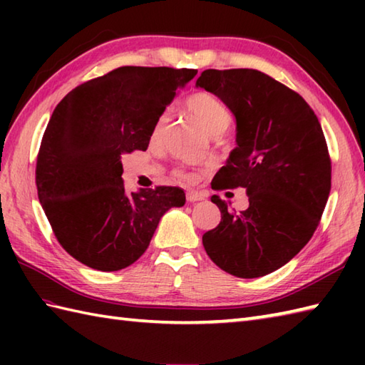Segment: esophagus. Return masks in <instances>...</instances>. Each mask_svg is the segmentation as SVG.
Segmentation results:
<instances>
[{
  "label": "esophagus",
  "instance_id": "esophagus-1",
  "mask_svg": "<svg viewBox=\"0 0 365 365\" xmlns=\"http://www.w3.org/2000/svg\"><path fill=\"white\" fill-rule=\"evenodd\" d=\"M202 199H204V196L199 195V192H192V191L187 192L188 202H197V200H202Z\"/></svg>",
  "mask_w": 365,
  "mask_h": 365
}]
</instances>
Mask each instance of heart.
<instances>
[{
    "label": "heart",
    "instance_id": "1",
    "mask_svg": "<svg viewBox=\"0 0 365 365\" xmlns=\"http://www.w3.org/2000/svg\"><path fill=\"white\" fill-rule=\"evenodd\" d=\"M187 108L190 113L195 115L199 120L200 125H202L208 133L212 135H221L229 128L232 123V113L229 108L224 105L221 100L210 94V92H196V94H191L187 98ZM170 119V113L166 110L163 111L157 120L153 122L152 127V139H158L163 131H165L168 122ZM178 177H185V173L182 170H177Z\"/></svg>",
    "mask_w": 365,
    "mask_h": 365
}]
</instances>
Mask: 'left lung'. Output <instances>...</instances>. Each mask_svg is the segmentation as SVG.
I'll return each instance as SVG.
<instances>
[{
	"label": "left lung",
	"mask_w": 365,
	"mask_h": 365,
	"mask_svg": "<svg viewBox=\"0 0 365 365\" xmlns=\"http://www.w3.org/2000/svg\"><path fill=\"white\" fill-rule=\"evenodd\" d=\"M197 86L218 96L237 119V149L213 190L245 188L250 207L227 210L202 237L216 265L237 277L273 273L312 238L331 191V158L322 125L298 92L254 68H207Z\"/></svg>",
	"instance_id": "8db88e82"
}]
</instances>
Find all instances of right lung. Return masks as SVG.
I'll list each match as a JSON object with an SVG mask.
<instances>
[{
	"instance_id": "add662e5",
	"label": "right lung",
	"mask_w": 365,
	"mask_h": 365,
	"mask_svg": "<svg viewBox=\"0 0 365 365\" xmlns=\"http://www.w3.org/2000/svg\"><path fill=\"white\" fill-rule=\"evenodd\" d=\"M196 73L123 66L76 86L54 108L36 187L54 237L83 265L127 268L145 252L161 216L185 204L177 187L127 195L120 155L147 149L153 122Z\"/></svg>"
}]
</instances>
